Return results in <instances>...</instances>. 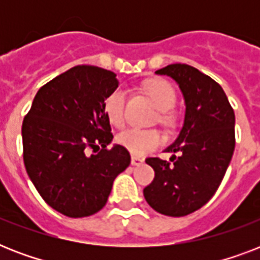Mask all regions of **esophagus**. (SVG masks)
Instances as JSON below:
<instances>
[{
  "mask_svg": "<svg viewBox=\"0 0 260 260\" xmlns=\"http://www.w3.org/2000/svg\"><path fill=\"white\" fill-rule=\"evenodd\" d=\"M144 162V159L140 158V156H132V159H131V163L134 165V166H139V165H142V163Z\"/></svg>",
  "mask_w": 260,
  "mask_h": 260,
  "instance_id": "esophagus-1",
  "label": "esophagus"
}]
</instances>
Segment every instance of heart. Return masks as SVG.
Returning <instances> with one entry per match:
<instances>
[{"mask_svg": "<svg viewBox=\"0 0 260 260\" xmlns=\"http://www.w3.org/2000/svg\"><path fill=\"white\" fill-rule=\"evenodd\" d=\"M146 90L151 100L154 101L160 112V121L170 124L173 116L169 110L175 105L177 95L170 83L163 79H150L144 83ZM124 104H125V91L121 87L114 89L104 102V109L109 121L116 126H121L124 122ZM117 142L120 146L132 152L134 155H144L150 152L162 143V136L155 129H139L129 128L122 131L118 135Z\"/></svg>", "mask_w": 260, "mask_h": 260, "instance_id": "1", "label": "heart"}]
</instances>
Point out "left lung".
<instances>
[{
	"mask_svg": "<svg viewBox=\"0 0 260 260\" xmlns=\"http://www.w3.org/2000/svg\"><path fill=\"white\" fill-rule=\"evenodd\" d=\"M178 83L185 100V120L177 140L166 148L170 160L147 158L154 181L143 194L156 212L181 217L213 197L235 151V113L222 87L189 64L156 71Z\"/></svg>",
	"mask_w": 260,
	"mask_h": 260,
	"instance_id": "1",
	"label": "left lung"
}]
</instances>
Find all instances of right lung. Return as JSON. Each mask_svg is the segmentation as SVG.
<instances>
[{
    "instance_id": "right-lung-1",
    "label": "right lung",
    "mask_w": 260,
    "mask_h": 260,
    "mask_svg": "<svg viewBox=\"0 0 260 260\" xmlns=\"http://www.w3.org/2000/svg\"><path fill=\"white\" fill-rule=\"evenodd\" d=\"M117 86L112 71L75 66L39 89L22 121L28 177L43 200L64 216L101 210L116 177L129 166L126 148H108L113 135L104 102Z\"/></svg>"
}]
</instances>
